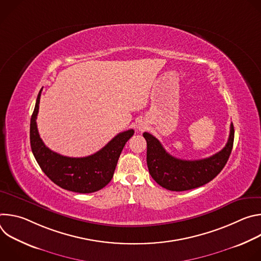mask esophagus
I'll return each instance as SVG.
<instances>
[{
	"mask_svg": "<svg viewBox=\"0 0 261 261\" xmlns=\"http://www.w3.org/2000/svg\"><path fill=\"white\" fill-rule=\"evenodd\" d=\"M137 128H138V130H139V131H143L146 127H145V124H143V123H139V124H138V126H137Z\"/></svg>",
	"mask_w": 261,
	"mask_h": 261,
	"instance_id": "obj_1",
	"label": "esophagus"
}]
</instances>
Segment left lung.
Wrapping results in <instances>:
<instances>
[{"mask_svg": "<svg viewBox=\"0 0 261 261\" xmlns=\"http://www.w3.org/2000/svg\"><path fill=\"white\" fill-rule=\"evenodd\" d=\"M146 140V163L148 172L161 187L170 191H186L200 187L216 177L224 168L231 154L234 138L230 125L226 145L215 155L200 160H181L169 155L152 134L144 132Z\"/></svg>", "mask_w": 261, "mask_h": 261, "instance_id": "1", "label": "left lung"}]
</instances>
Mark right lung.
Returning a JSON list of instances; mask_svg holds the SVG:
<instances>
[{
  "instance_id": "right-lung-1",
  "label": "right lung",
  "mask_w": 261,
  "mask_h": 261,
  "mask_svg": "<svg viewBox=\"0 0 261 261\" xmlns=\"http://www.w3.org/2000/svg\"><path fill=\"white\" fill-rule=\"evenodd\" d=\"M40 90L30 124V141L33 155L42 171L59 187L76 193H93L111 180L126 142L134 134L130 129L119 133L97 153L83 158L62 156L44 144L37 129Z\"/></svg>"
}]
</instances>
